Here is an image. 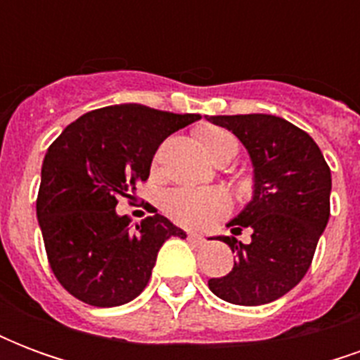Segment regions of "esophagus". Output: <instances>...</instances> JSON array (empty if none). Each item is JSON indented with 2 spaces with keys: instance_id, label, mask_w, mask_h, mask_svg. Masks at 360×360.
<instances>
[{
  "instance_id": "esophagus-1",
  "label": "esophagus",
  "mask_w": 360,
  "mask_h": 360,
  "mask_svg": "<svg viewBox=\"0 0 360 360\" xmlns=\"http://www.w3.org/2000/svg\"><path fill=\"white\" fill-rule=\"evenodd\" d=\"M187 239L188 243H193V245H196V247H202L204 243H206V239H204L202 235H198V233H188Z\"/></svg>"
}]
</instances>
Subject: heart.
<instances>
[{
	"mask_svg": "<svg viewBox=\"0 0 360 360\" xmlns=\"http://www.w3.org/2000/svg\"><path fill=\"white\" fill-rule=\"evenodd\" d=\"M200 141L208 156L214 160L227 150L237 152V141L231 133L221 129H208L200 134ZM164 210L167 216L181 226L208 227L229 210L226 195L208 188H177L165 196Z\"/></svg>",
	"mask_w": 360,
	"mask_h": 360,
	"instance_id": "b5f03b06",
	"label": "heart"
}]
</instances>
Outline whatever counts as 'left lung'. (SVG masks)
<instances>
[{
	"instance_id": "1",
	"label": "left lung",
	"mask_w": 360,
	"mask_h": 360,
	"mask_svg": "<svg viewBox=\"0 0 360 360\" xmlns=\"http://www.w3.org/2000/svg\"><path fill=\"white\" fill-rule=\"evenodd\" d=\"M243 142L252 164V198L227 227L250 243L216 239L237 252L233 270L208 281L219 299L258 307L283 297L309 270L330 219L332 173L309 133L268 113L206 115Z\"/></svg>"
}]
</instances>
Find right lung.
I'll use <instances>...</instances> for the list:
<instances>
[{
  "label": "right lung",
  "instance_id": "1",
  "mask_svg": "<svg viewBox=\"0 0 360 360\" xmlns=\"http://www.w3.org/2000/svg\"><path fill=\"white\" fill-rule=\"evenodd\" d=\"M198 113L117 103L89 111L46 152L36 200L48 260L59 283L92 307H119L142 293L160 247L187 233L154 210L131 226L119 196L150 175L158 146Z\"/></svg>",
  "mask_w": 360,
  "mask_h": 360
}]
</instances>
